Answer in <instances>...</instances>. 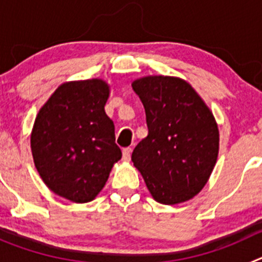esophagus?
<instances>
[{"label": "esophagus", "instance_id": "1", "mask_svg": "<svg viewBox=\"0 0 262 262\" xmlns=\"http://www.w3.org/2000/svg\"><path fill=\"white\" fill-rule=\"evenodd\" d=\"M123 160L124 161H129V159H131V148L129 147H127V148H124L123 149Z\"/></svg>", "mask_w": 262, "mask_h": 262}]
</instances>
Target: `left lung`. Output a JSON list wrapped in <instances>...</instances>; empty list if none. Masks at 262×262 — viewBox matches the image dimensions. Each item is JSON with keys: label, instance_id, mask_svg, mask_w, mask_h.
Instances as JSON below:
<instances>
[{"label": "left lung", "instance_id": "1", "mask_svg": "<svg viewBox=\"0 0 262 262\" xmlns=\"http://www.w3.org/2000/svg\"><path fill=\"white\" fill-rule=\"evenodd\" d=\"M145 108L148 135L133 152L154 200L177 205L203 189L219 152V129L203 99L189 82L147 76L133 82Z\"/></svg>", "mask_w": 262, "mask_h": 262}]
</instances>
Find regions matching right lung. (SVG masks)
Instances as JSON below:
<instances>
[{"label": "right lung", "mask_w": 262, "mask_h": 262, "mask_svg": "<svg viewBox=\"0 0 262 262\" xmlns=\"http://www.w3.org/2000/svg\"><path fill=\"white\" fill-rule=\"evenodd\" d=\"M110 86L99 78L69 81L41 106L31 133V152L45 184L76 203L93 201L122 157L106 115Z\"/></svg>", "instance_id": "obj_1"}]
</instances>
